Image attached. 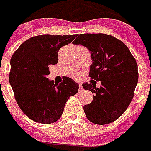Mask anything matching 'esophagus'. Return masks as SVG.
<instances>
[{
  "label": "esophagus",
  "mask_w": 151,
  "mask_h": 151,
  "mask_svg": "<svg viewBox=\"0 0 151 151\" xmlns=\"http://www.w3.org/2000/svg\"><path fill=\"white\" fill-rule=\"evenodd\" d=\"M78 84H79V92H81V90H82V84H81V82H79L78 83Z\"/></svg>",
  "instance_id": "34e87169"
}]
</instances>
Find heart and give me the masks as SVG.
Instances as JSON below:
<instances>
[{"label": "heart", "mask_w": 151, "mask_h": 151, "mask_svg": "<svg viewBox=\"0 0 151 151\" xmlns=\"http://www.w3.org/2000/svg\"><path fill=\"white\" fill-rule=\"evenodd\" d=\"M76 76H77V75H76Z\"/></svg>", "instance_id": "1"}]
</instances>
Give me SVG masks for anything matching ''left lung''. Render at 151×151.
I'll use <instances>...</instances> for the list:
<instances>
[{"mask_svg":"<svg viewBox=\"0 0 151 151\" xmlns=\"http://www.w3.org/2000/svg\"><path fill=\"white\" fill-rule=\"evenodd\" d=\"M73 43L90 50L93 64L89 76L101 83L100 88L96 84H82L94 94L93 101L84 106L86 116L99 125L113 122L134 96L139 78L136 59L122 41L107 34H80Z\"/></svg>","mask_w":151,"mask_h":151,"instance_id":"obj_1","label":"left lung"}]
</instances>
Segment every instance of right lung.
<instances>
[{
    "label": "right lung",
    "instance_id": "right-lung-1",
    "mask_svg": "<svg viewBox=\"0 0 151 151\" xmlns=\"http://www.w3.org/2000/svg\"><path fill=\"white\" fill-rule=\"evenodd\" d=\"M77 35H41L20 45L11 60L9 79L21 110L30 119L47 124L61 118L64 105L79 85L69 77L59 84L47 78L49 66L58 63L60 48L71 43Z\"/></svg>",
    "mask_w": 151,
    "mask_h": 151
}]
</instances>
